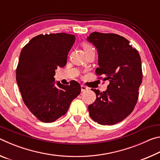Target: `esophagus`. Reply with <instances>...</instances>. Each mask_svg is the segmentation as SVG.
I'll list each match as a JSON object with an SVG mask.
<instances>
[{
    "mask_svg": "<svg viewBox=\"0 0 160 160\" xmlns=\"http://www.w3.org/2000/svg\"><path fill=\"white\" fill-rule=\"evenodd\" d=\"M88 90V88H87L86 86H85V85H81V92H85V91H87Z\"/></svg>",
    "mask_w": 160,
    "mask_h": 160,
    "instance_id": "obj_1",
    "label": "esophagus"
}]
</instances>
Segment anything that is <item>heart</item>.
Returning a JSON list of instances; mask_svg holds the SVG:
<instances>
[{
	"label": "heart",
	"instance_id": "b5f03b06",
	"mask_svg": "<svg viewBox=\"0 0 160 160\" xmlns=\"http://www.w3.org/2000/svg\"><path fill=\"white\" fill-rule=\"evenodd\" d=\"M82 47L83 49H84V51H85L86 54L90 52V51L94 50V48L92 47V45L88 44V43H85V42L83 43V44H82Z\"/></svg>",
	"mask_w": 160,
	"mask_h": 160
}]
</instances>
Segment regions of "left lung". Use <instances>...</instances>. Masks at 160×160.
<instances>
[{
	"label": "left lung",
	"mask_w": 160,
	"mask_h": 160,
	"mask_svg": "<svg viewBox=\"0 0 160 160\" xmlns=\"http://www.w3.org/2000/svg\"><path fill=\"white\" fill-rule=\"evenodd\" d=\"M88 39L98 51L99 67L96 75H104L103 80L109 81L103 92L92 89L97 99L88 107L90 116L101 125H113L133 111L138 99L142 79L141 58L128 40L118 34L94 32Z\"/></svg>",
	"instance_id": "left-lung-1"
}]
</instances>
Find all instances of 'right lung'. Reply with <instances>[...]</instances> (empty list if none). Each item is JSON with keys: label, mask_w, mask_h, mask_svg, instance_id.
I'll return each instance as SVG.
<instances>
[{"label": "right lung", "mask_w": 160, "mask_h": 160, "mask_svg": "<svg viewBox=\"0 0 160 160\" xmlns=\"http://www.w3.org/2000/svg\"><path fill=\"white\" fill-rule=\"evenodd\" d=\"M75 37L66 33L39 34L22 48L16 80L26 107L38 120L51 123L67 112L81 92L80 84L54 82L55 70L64 67Z\"/></svg>", "instance_id": "right-lung-1"}]
</instances>
